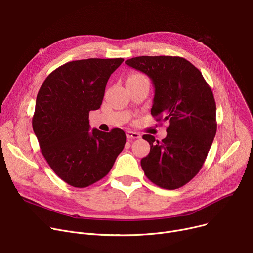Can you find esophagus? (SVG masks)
<instances>
[{
	"instance_id": "34e87169",
	"label": "esophagus",
	"mask_w": 253,
	"mask_h": 253,
	"mask_svg": "<svg viewBox=\"0 0 253 253\" xmlns=\"http://www.w3.org/2000/svg\"><path fill=\"white\" fill-rule=\"evenodd\" d=\"M126 136L128 139H137L140 138V134L137 132H133V131H127L126 132Z\"/></svg>"
}]
</instances>
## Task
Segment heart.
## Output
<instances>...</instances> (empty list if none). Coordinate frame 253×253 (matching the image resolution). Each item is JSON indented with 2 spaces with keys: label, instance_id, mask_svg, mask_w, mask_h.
Here are the masks:
<instances>
[{
  "label": "heart",
  "instance_id": "b5f03b06",
  "mask_svg": "<svg viewBox=\"0 0 253 253\" xmlns=\"http://www.w3.org/2000/svg\"><path fill=\"white\" fill-rule=\"evenodd\" d=\"M142 78H146V77L143 74H140V73H133L128 77V79H142Z\"/></svg>",
  "mask_w": 253,
  "mask_h": 253
}]
</instances>
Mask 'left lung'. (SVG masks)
I'll return each instance as SVG.
<instances>
[{
  "label": "left lung",
  "mask_w": 253,
  "mask_h": 253,
  "mask_svg": "<svg viewBox=\"0 0 253 253\" xmlns=\"http://www.w3.org/2000/svg\"><path fill=\"white\" fill-rule=\"evenodd\" d=\"M125 64L153 80L151 115L169 123L162 141L149 134L142 136L150 145L140 162L142 170L159 187L180 188L203 168L215 136L212 91L196 67L181 57L141 56Z\"/></svg>",
  "instance_id": "1"
}]
</instances>
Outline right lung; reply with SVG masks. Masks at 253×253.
<instances>
[{"instance_id": "add662e5", "label": "right lung", "mask_w": 253, "mask_h": 253, "mask_svg": "<svg viewBox=\"0 0 253 253\" xmlns=\"http://www.w3.org/2000/svg\"><path fill=\"white\" fill-rule=\"evenodd\" d=\"M124 59H85L49 73L39 90L32 128L52 170L73 187L103 179L123 150L125 132H89V112L100 108L107 82Z\"/></svg>"}]
</instances>
